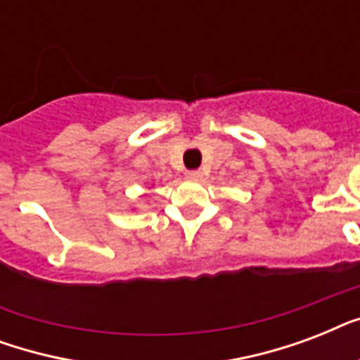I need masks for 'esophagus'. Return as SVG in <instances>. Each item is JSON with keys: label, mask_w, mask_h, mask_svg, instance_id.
<instances>
[{"label": "esophagus", "mask_w": 360, "mask_h": 360, "mask_svg": "<svg viewBox=\"0 0 360 360\" xmlns=\"http://www.w3.org/2000/svg\"><path fill=\"white\" fill-rule=\"evenodd\" d=\"M186 179L188 181H202L203 174L200 169H192V172H186Z\"/></svg>", "instance_id": "obj_1"}]
</instances>
